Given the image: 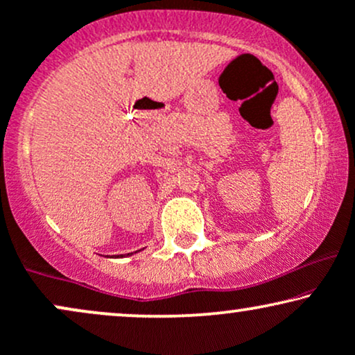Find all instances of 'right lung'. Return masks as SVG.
Segmentation results:
<instances>
[{
	"label": "right lung",
	"mask_w": 355,
	"mask_h": 355,
	"mask_svg": "<svg viewBox=\"0 0 355 355\" xmlns=\"http://www.w3.org/2000/svg\"><path fill=\"white\" fill-rule=\"evenodd\" d=\"M129 255V254H128ZM118 257H123V254H121V255H118Z\"/></svg>",
	"instance_id": "right-lung-1"
}]
</instances>
